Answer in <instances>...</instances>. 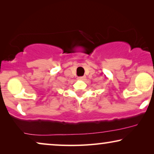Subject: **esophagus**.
Instances as JSON below:
<instances>
[{"mask_svg": "<svg viewBox=\"0 0 154 154\" xmlns=\"http://www.w3.org/2000/svg\"><path fill=\"white\" fill-rule=\"evenodd\" d=\"M78 79L80 80V81H84L85 79V76H81L78 78Z\"/></svg>", "mask_w": 154, "mask_h": 154, "instance_id": "obj_1", "label": "esophagus"}]
</instances>
